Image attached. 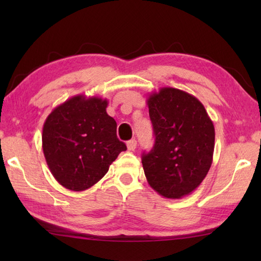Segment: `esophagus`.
Segmentation results:
<instances>
[{"label": "esophagus", "instance_id": "34e87169", "mask_svg": "<svg viewBox=\"0 0 261 261\" xmlns=\"http://www.w3.org/2000/svg\"><path fill=\"white\" fill-rule=\"evenodd\" d=\"M126 147L129 151H135L136 147H137V141L135 139H131L126 143Z\"/></svg>", "mask_w": 261, "mask_h": 261}]
</instances>
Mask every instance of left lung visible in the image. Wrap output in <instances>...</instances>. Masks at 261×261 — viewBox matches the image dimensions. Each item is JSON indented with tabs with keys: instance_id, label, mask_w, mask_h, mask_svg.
<instances>
[{
	"instance_id": "left-lung-1",
	"label": "left lung",
	"mask_w": 261,
	"mask_h": 261,
	"mask_svg": "<svg viewBox=\"0 0 261 261\" xmlns=\"http://www.w3.org/2000/svg\"><path fill=\"white\" fill-rule=\"evenodd\" d=\"M154 146L141 156L144 173L153 190L179 199L193 192L213 161V122L196 96L178 88L162 87L147 99Z\"/></svg>"
}]
</instances>
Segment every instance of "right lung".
Masks as SVG:
<instances>
[{
  "label": "right lung",
  "instance_id": "right-lung-1",
  "mask_svg": "<svg viewBox=\"0 0 261 261\" xmlns=\"http://www.w3.org/2000/svg\"><path fill=\"white\" fill-rule=\"evenodd\" d=\"M108 101L76 95L53 110L42 127V149L50 173L72 191L90 189L107 174L126 146L106 112Z\"/></svg>",
  "mask_w": 261,
  "mask_h": 261
}]
</instances>
